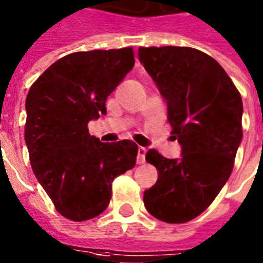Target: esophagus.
Returning <instances> with one entry per match:
<instances>
[{
	"label": "esophagus",
	"mask_w": 263,
	"mask_h": 263,
	"mask_svg": "<svg viewBox=\"0 0 263 263\" xmlns=\"http://www.w3.org/2000/svg\"><path fill=\"white\" fill-rule=\"evenodd\" d=\"M145 155H146V148H142V146H140V148H138V155H137L138 164H142V163H144Z\"/></svg>",
	"instance_id": "obj_1"
}]
</instances>
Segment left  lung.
Wrapping results in <instances>:
<instances>
[{"label": "left lung", "mask_w": 263, "mask_h": 263, "mask_svg": "<svg viewBox=\"0 0 263 263\" xmlns=\"http://www.w3.org/2000/svg\"><path fill=\"white\" fill-rule=\"evenodd\" d=\"M140 62L167 102L180 159L149 149L159 178L144 193L146 211L170 224L187 222L211 205L234 168L243 137V103L230 76L211 55L191 47H140Z\"/></svg>", "instance_id": "left-lung-1"}]
</instances>
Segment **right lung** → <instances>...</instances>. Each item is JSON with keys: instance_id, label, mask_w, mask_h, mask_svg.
Returning a JSON list of instances; mask_svg holds the SVG:
<instances>
[{"instance_id": "right-lung-1", "label": "right lung", "mask_w": 263, "mask_h": 263, "mask_svg": "<svg viewBox=\"0 0 263 263\" xmlns=\"http://www.w3.org/2000/svg\"><path fill=\"white\" fill-rule=\"evenodd\" d=\"M133 66L132 47L72 52L29 88L24 138L31 167L57 212L72 221L106 211L112 180L136 165L133 141L106 144L88 130Z\"/></svg>"}]
</instances>
